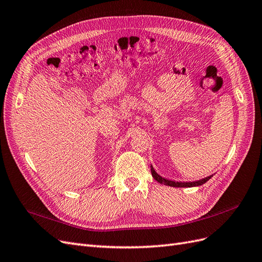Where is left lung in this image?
<instances>
[{"label": "left lung", "instance_id": "8db88e82", "mask_svg": "<svg viewBox=\"0 0 262 262\" xmlns=\"http://www.w3.org/2000/svg\"><path fill=\"white\" fill-rule=\"evenodd\" d=\"M150 171H152V176L153 178L157 181L160 182V184L166 185V186H170V187H177V188H185V187H196V186H201L203 184H205L209 179H211L212 176L209 177H205L201 180H196V181H191V182H176V181H172V180H168V179H165L162 176L158 175V173L155 171V169L153 168V166L150 165Z\"/></svg>", "mask_w": 262, "mask_h": 262}]
</instances>
